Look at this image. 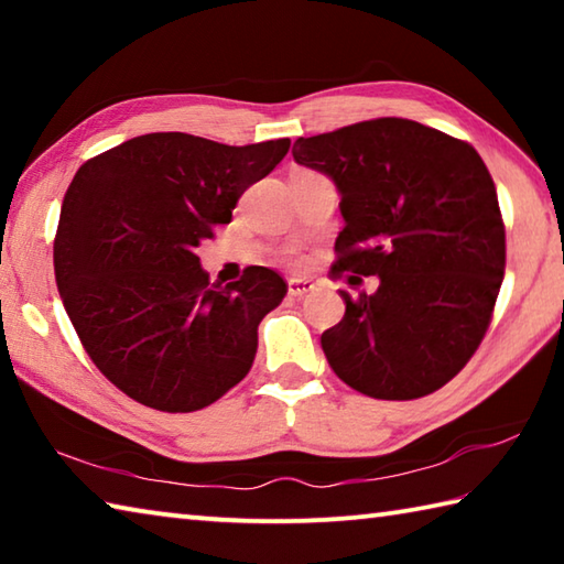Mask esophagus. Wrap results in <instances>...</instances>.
I'll use <instances>...</instances> for the list:
<instances>
[{
  "instance_id": "obj_1",
  "label": "esophagus",
  "mask_w": 564,
  "mask_h": 564,
  "mask_svg": "<svg viewBox=\"0 0 564 564\" xmlns=\"http://www.w3.org/2000/svg\"><path fill=\"white\" fill-rule=\"evenodd\" d=\"M308 291H313V281H308V279H291L289 281L291 295H305Z\"/></svg>"
}]
</instances>
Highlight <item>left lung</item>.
I'll list each match as a JSON object with an SVG mask.
<instances>
[{"mask_svg":"<svg viewBox=\"0 0 564 564\" xmlns=\"http://www.w3.org/2000/svg\"><path fill=\"white\" fill-rule=\"evenodd\" d=\"M293 159L340 191L346 226L330 273L380 279L370 295L340 291L346 316L321 336L330 368L370 398L435 393L480 346L505 275L485 161L467 141L398 117L301 137Z\"/></svg>","mask_w":564,"mask_h":564,"instance_id":"left-lung-1","label":"left lung"}]
</instances>
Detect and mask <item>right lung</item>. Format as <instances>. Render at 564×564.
<instances>
[{
    "label": "right lung",
    "instance_id": "right-lung-1",
    "mask_svg": "<svg viewBox=\"0 0 564 564\" xmlns=\"http://www.w3.org/2000/svg\"><path fill=\"white\" fill-rule=\"evenodd\" d=\"M289 147L159 131L76 171L54 238L56 289L94 366L137 403L191 413L251 370L259 323L289 285L265 265L212 283L196 246Z\"/></svg>",
    "mask_w": 564,
    "mask_h": 564
}]
</instances>
